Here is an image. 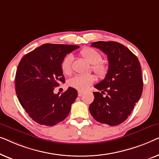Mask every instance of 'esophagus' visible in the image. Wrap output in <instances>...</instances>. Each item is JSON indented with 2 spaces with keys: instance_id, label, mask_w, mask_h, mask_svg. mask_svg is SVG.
Listing matches in <instances>:
<instances>
[{
  "instance_id": "34e87169",
  "label": "esophagus",
  "mask_w": 159,
  "mask_h": 159,
  "mask_svg": "<svg viewBox=\"0 0 159 159\" xmlns=\"http://www.w3.org/2000/svg\"><path fill=\"white\" fill-rule=\"evenodd\" d=\"M83 94H84V91H79V92H78V95H79V97H81Z\"/></svg>"
}]
</instances>
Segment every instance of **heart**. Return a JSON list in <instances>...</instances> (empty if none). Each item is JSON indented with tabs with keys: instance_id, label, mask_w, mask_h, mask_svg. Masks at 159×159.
Masks as SVG:
<instances>
[{
	"instance_id": "b5f03b06",
	"label": "heart",
	"mask_w": 159,
	"mask_h": 159,
	"mask_svg": "<svg viewBox=\"0 0 159 159\" xmlns=\"http://www.w3.org/2000/svg\"><path fill=\"white\" fill-rule=\"evenodd\" d=\"M80 54L91 66V69L98 76L103 78L107 74L108 66L104 62H102V55L94 49L86 48L80 51ZM71 63H72V55H68L63 58L61 62V70L66 75L71 73ZM96 80L93 75H76L68 80V85L73 89L79 91H86L92 85Z\"/></svg>"
}]
</instances>
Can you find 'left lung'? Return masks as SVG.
I'll list each match as a JSON object with an SVG mask.
<instances>
[{
    "mask_svg": "<svg viewBox=\"0 0 159 159\" xmlns=\"http://www.w3.org/2000/svg\"><path fill=\"white\" fill-rule=\"evenodd\" d=\"M91 46L107 55L109 68L105 79L94 86L102 93H93L94 99L89 111L100 123L116 126L127 119L141 97L143 82L140 62L119 42L99 41ZM104 92L107 94L103 97Z\"/></svg>",
    "mask_w": 159,
    "mask_h": 159,
    "instance_id": "left-lung-1",
    "label": "left lung"
}]
</instances>
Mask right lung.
Instances as JSON below:
<instances>
[{"label": "right lung", "mask_w": 159, "mask_h": 159, "mask_svg": "<svg viewBox=\"0 0 159 159\" xmlns=\"http://www.w3.org/2000/svg\"><path fill=\"white\" fill-rule=\"evenodd\" d=\"M79 46L44 44L21 58L15 77L18 99L26 112L39 125L53 126L66 119L78 97L69 87L60 95L53 92L65 82L61 62Z\"/></svg>", "instance_id": "obj_1"}]
</instances>
